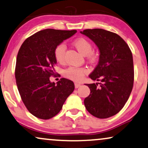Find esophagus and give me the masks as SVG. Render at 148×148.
Instances as JSON below:
<instances>
[{
  "mask_svg": "<svg viewBox=\"0 0 148 148\" xmlns=\"http://www.w3.org/2000/svg\"><path fill=\"white\" fill-rule=\"evenodd\" d=\"M80 86H81L80 84H78V83H75V88H78Z\"/></svg>",
  "mask_w": 148,
  "mask_h": 148,
  "instance_id": "esophagus-1",
  "label": "esophagus"
}]
</instances>
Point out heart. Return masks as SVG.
I'll use <instances>...</instances> for the list:
<instances>
[{
  "instance_id": "obj_1",
  "label": "heart",
  "mask_w": 148,
  "mask_h": 148,
  "mask_svg": "<svg viewBox=\"0 0 148 148\" xmlns=\"http://www.w3.org/2000/svg\"><path fill=\"white\" fill-rule=\"evenodd\" d=\"M73 46L79 52L83 55L86 56L90 60H94L96 57V54L92 52V45L90 41L86 38H79L73 42ZM66 51V46L64 44H59L56 46L54 51V57L56 61L62 63L64 61V54ZM88 70L84 67H73L71 66L64 71V75L73 81H80L83 79L84 75Z\"/></svg>"
}]
</instances>
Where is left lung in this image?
<instances>
[{"label":"left lung","mask_w":148,"mask_h":148,"mask_svg":"<svg viewBox=\"0 0 148 148\" xmlns=\"http://www.w3.org/2000/svg\"><path fill=\"white\" fill-rule=\"evenodd\" d=\"M81 33L90 38L100 50L98 64L90 77L100 82L86 84L90 89V94L85 98V106L97 118H108L123 108L132 91V52L125 40L113 32L88 29Z\"/></svg>","instance_id":"obj_1"}]
</instances>
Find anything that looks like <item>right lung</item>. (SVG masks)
Instances as JSON below:
<instances>
[{
    "label": "right lung",
    "instance_id": "1",
    "mask_svg": "<svg viewBox=\"0 0 148 148\" xmlns=\"http://www.w3.org/2000/svg\"><path fill=\"white\" fill-rule=\"evenodd\" d=\"M76 32L41 30L27 38L19 48L15 71L17 88L28 111L38 119L46 120L57 114L73 92L72 81L61 78L56 85L50 77L56 75V46Z\"/></svg>",
    "mask_w": 148,
    "mask_h": 148
}]
</instances>
